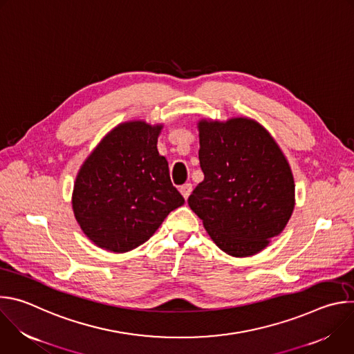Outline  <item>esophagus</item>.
Here are the masks:
<instances>
[{"label": "esophagus", "mask_w": 354, "mask_h": 354, "mask_svg": "<svg viewBox=\"0 0 354 354\" xmlns=\"http://www.w3.org/2000/svg\"><path fill=\"white\" fill-rule=\"evenodd\" d=\"M192 189H193V187H192V183H185V185L180 186L179 190H180L182 196H183L185 198H187V197L190 196V193H192Z\"/></svg>", "instance_id": "esophagus-1"}]
</instances>
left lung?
<instances>
[{
	"instance_id": "1",
	"label": "left lung",
	"mask_w": 354,
	"mask_h": 354,
	"mask_svg": "<svg viewBox=\"0 0 354 354\" xmlns=\"http://www.w3.org/2000/svg\"><path fill=\"white\" fill-rule=\"evenodd\" d=\"M197 129L205 179L189 196V207L225 254L255 255L292 214L291 168L270 133L255 120L201 119Z\"/></svg>"
}]
</instances>
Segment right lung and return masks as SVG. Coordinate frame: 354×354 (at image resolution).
Here are the masks:
<instances>
[{
	"mask_svg": "<svg viewBox=\"0 0 354 354\" xmlns=\"http://www.w3.org/2000/svg\"><path fill=\"white\" fill-rule=\"evenodd\" d=\"M162 126L126 122L109 131L82 164L73 210L99 248L129 252L148 241L165 217L185 203L157 149Z\"/></svg>",
	"mask_w": 354,
	"mask_h": 354,
	"instance_id": "obj_1",
	"label": "right lung"
}]
</instances>
